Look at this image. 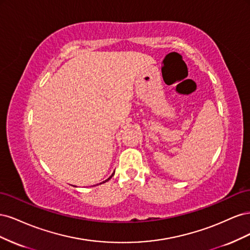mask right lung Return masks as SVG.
Instances as JSON below:
<instances>
[{
    "label": "right lung",
    "mask_w": 250,
    "mask_h": 250,
    "mask_svg": "<svg viewBox=\"0 0 250 250\" xmlns=\"http://www.w3.org/2000/svg\"><path fill=\"white\" fill-rule=\"evenodd\" d=\"M113 174H115V172H113V173H112V175H111V176H113ZM111 176H110V177H109L108 179H106V180H105V181H107V180H109V179L111 178ZM105 181H103V183H105Z\"/></svg>",
    "instance_id": "1"
}]
</instances>
